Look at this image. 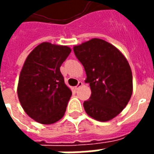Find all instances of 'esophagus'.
Segmentation results:
<instances>
[{"mask_svg":"<svg viewBox=\"0 0 154 154\" xmlns=\"http://www.w3.org/2000/svg\"><path fill=\"white\" fill-rule=\"evenodd\" d=\"M82 85H83V83H82V82H78V84H77V86L75 87V89H79L80 87L82 86Z\"/></svg>","mask_w":154,"mask_h":154,"instance_id":"34e87169","label":"esophagus"}]
</instances>
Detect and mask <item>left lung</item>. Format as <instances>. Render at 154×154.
<instances>
[{
    "mask_svg": "<svg viewBox=\"0 0 154 154\" xmlns=\"http://www.w3.org/2000/svg\"><path fill=\"white\" fill-rule=\"evenodd\" d=\"M84 66L92 94L83 103L87 114L100 122L112 119L124 109L133 93L130 66L112 45L94 38L73 47Z\"/></svg>",
    "mask_w": 154,
    "mask_h": 154,
    "instance_id": "1",
    "label": "left lung"
}]
</instances>
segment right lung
Returning a JSON list of instances; mask_svg holds the SVG:
<instances>
[{"label": "right lung", "instance_id": "right-lung-1", "mask_svg": "<svg viewBox=\"0 0 154 154\" xmlns=\"http://www.w3.org/2000/svg\"><path fill=\"white\" fill-rule=\"evenodd\" d=\"M70 48L43 42L28 56L20 72L18 98L25 112L42 124L55 123L64 116L72 92L65 84L60 65Z\"/></svg>", "mask_w": 154, "mask_h": 154}]
</instances>
